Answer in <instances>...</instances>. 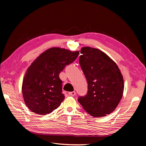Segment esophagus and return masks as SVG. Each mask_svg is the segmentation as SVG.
I'll return each instance as SVG.
<instances>
[{
    "label": "esophagus",
    "mask_w": 146,
    "mask_h": 146,
    "mask_svg": "<svg viewBox=\"0 0 146 146\" xmlns=\"http://www.w3.org/2000/svg\"><path fill=\"white\" fill-rule=\"evenodd\" d=\"M76 94V92H75V91H72V92H69V96H74Z\"/></svg>",
    "instance_id": "1"
}]
</instances>
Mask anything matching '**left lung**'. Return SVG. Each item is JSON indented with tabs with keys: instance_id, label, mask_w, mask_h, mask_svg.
I'll return each instance as SVG.
<instances>
[{
	"instance_id": "obj_1",
	"label": "left lung",
	"mask_w": 146,
	"mask_h": 146,
	"mask_svg": "<svg viewBox=\"0 0 146 146\" xmlns=\"http://www.w3.org/2000/svg\"><path fill=\"white\" fill-rule=\"evenodd\" d=\"M79 63L86 78L88 92L78 102L91 116H105L112 113L122 99L123 80L118 66L104 52L82 47Z\"/></svg>"
}]
</instances>
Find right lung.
I'll return each instance as SVG.
<instances>
[{
	"label": "right lung",
	"instance_id": "1",
	"mask_svg": "<svg viewBox=\"0 0 146 146\" xmlns=\"http://www.w3.org/2000/svg\"><path fill=\"white\" fill-rule=\"evenodd\" d=\"M79 54L78 51L52 47L42 53L29 66L22 91L25 104L31 111L46 115L61 105L64 96L59 74Z\"/></svg>",
	"mask_w": 146,
	"mask_h": 146
}]
</instances>
